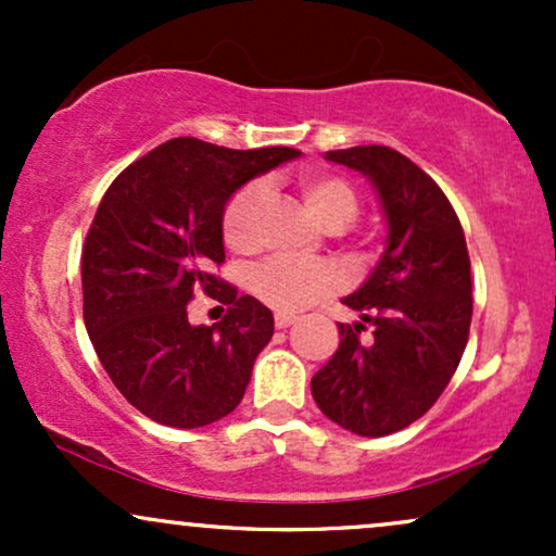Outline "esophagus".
<instances>
[{
	"label": "esophagus",
	"mask_w": 556,
	"mask_h": 556,
	"mask_svg": "<svg viewBox=\"0 0 556 556\" xmlns=\"http://www.w3.org/2000/svg\"><path fill=\"white\" fill-rule=\"evenodd\" d=\"M274 324H277V329H287V327H292V324H295V316H292V314H277V316H274Z\"/></svg>",
	"instance_id": "1"
}]
</instances>
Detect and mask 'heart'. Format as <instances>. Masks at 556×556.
<instances>
[{"label":"heart","mask_w":556,"mask_h":556,"mask_svg":"<svg viewBox=\"0 0 556 556\" xmlns=\"http://www.w3.org/2000/svg\"><path fill=\"white\" fill-rule=\"evenodd\" d=\"M300 195L321 227L344 229L361 212V195L355 185L340 175L324 169H305L298 177ZM269 201V185L264 180H251L229 198L222 232L232 251L251 253L261 242V216ZM337 274L327 264H300L290 258H269L258 264L251 274V292L261 303L279 314L305 308L314 300L334 290Z\"/></svg>","instance_id":"1"}]
</instances>
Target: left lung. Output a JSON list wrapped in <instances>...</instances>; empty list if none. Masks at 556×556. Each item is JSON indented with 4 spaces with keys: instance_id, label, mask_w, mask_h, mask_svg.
<instances>
[{
    "instance_id": "8db88e82",
    "label": "left lung",
    "mask_w": 556,
    "mask_h": 556,
    "mask_svg": "<svg viewBox=\"0 0 556 556\" xmlns=\"http://www.w3.org/2000/svg\"><path fill=\"white\" fill-rule=\"evenodd\" d=\"M324 159L371 180L387 248L371 277L342 298L361 321L337 324L340 348L311 392L342 429L387 437L424 416L460 366L473 316L468 245L442 188L400 151L353 146ZM366 326L372 337L361 341Z\"/></svg>"
}]
</instances>
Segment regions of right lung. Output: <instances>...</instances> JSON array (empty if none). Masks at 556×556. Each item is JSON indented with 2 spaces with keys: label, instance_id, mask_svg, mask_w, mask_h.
Listing matches in <instances>:
<instances>
[{
  "label": "right lung",
  "instance_id": "add662e5",
  "mask_svg": "<svg viewBox=\"0 0 556 556\" xmlns=\"http://www.w3.org/2000/svg\"><path fill=\"white\" fill-rule=\"evenodd\" d=\"M295 156L175 138L101 198L83 245V321L114 387L156 424L201 429L240 405L274 316L212 274L225 261L222 216L235 190ZM201 291L228 305L212 328L187 321Z\"/></svg>",
  "mask_w": 556,
  "mask_h": 556
}]
</instances>
